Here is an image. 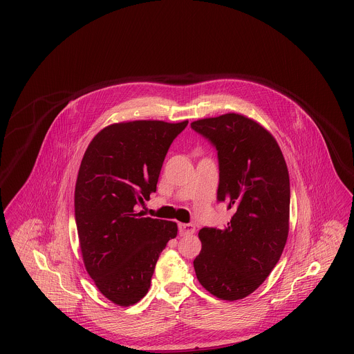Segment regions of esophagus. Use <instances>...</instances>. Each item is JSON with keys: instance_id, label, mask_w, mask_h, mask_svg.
I'll return each instance as SVG.
<instances>
[{"instance_id": "1", "label": "esophagus", "mask_w": 354, "mask_h": 354, "mask_svg": "<svg viewBox=\"0 0 354 354\" xmlns=\"http://www.w3.org/2000/svg\"><path fill=\"white\" fill-rule=\"evenodd\" d=\"M179 232L180 235H191L195 232V225L194 224H187V223H180L179 224Z\"/></svg>"}]
</instances>
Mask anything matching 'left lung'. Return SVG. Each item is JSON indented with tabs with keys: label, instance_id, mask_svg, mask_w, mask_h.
<instances>
[{
	"label": "left lung",
	"instance_id": "8db88e82",
	"mask_svg": "<svg viewBox=\"0 0 354 354\" xmlns=\"http://www.w3.org/2000/svg\"><path fill=\"white\" fill-rule=\"evenodd\" d=\"M218 151V201L234 211L223 230L202 228L194 260L199 283L221 300L247 297L280 260L289 231L290 187L284 155L267 129L228 113L191 123Z\"/></svg>",
	"mask_w": 354,
	"mask_h": 354
}]
</instances>
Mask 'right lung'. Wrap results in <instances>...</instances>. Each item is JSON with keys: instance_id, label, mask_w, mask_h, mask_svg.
<instances>
[{"instance_id": "obj_1", "label": "right lung", "mask_w": 354, "mask_h": 354, "mask_svg": "<svg viewBox=\"0 0 354 354\" xmlns=\"http://www.w3.org/2000/svg\"><path fill=\"white\" fill-rule=\"evenodd\" d=\"M188 120L120 122L104 127L84 151L74 194L84 267L102 295L119 306L146 296L160 252L178 225L140 218L172 140Z\"/></svg>"}]
</instances>
